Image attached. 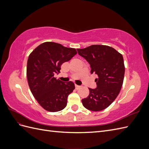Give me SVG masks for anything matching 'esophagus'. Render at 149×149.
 <instances>
[{
  "mask_svg": "<svg viewBox=\"0 0 149 149\" xmlns=\"http://www.w3.org/2000/svg\"><path fill=\"white\" fill-rule=\"evenodd\" d=\"M81 88V86H78V85H75V88L76 89H79Z\"/></svg>",
  "mask_w": 149,
  "mask_h": 149,
  "instance_id": "esophagus-1",
  "label": "esophagus"
}]
</instances>
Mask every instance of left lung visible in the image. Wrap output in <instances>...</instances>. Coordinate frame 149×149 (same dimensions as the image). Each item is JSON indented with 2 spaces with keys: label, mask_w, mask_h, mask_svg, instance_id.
I'll use <instances>...</instances> for the list:
<instances>
[{
  "label": "left lung",
  "mask_w": 149,
  "mask_h": 149,
  "mask_svg": "<svg viewBox=\"0 0 149 149\" xmlns=\"http://www.w3.org/2000/svg\"><path fill=\"white\" fill-rule=\"evenodd\" d=\"M91 66V74L97 75V88H89V96L82 100L83 106L93 111H100L109 106L118 94L123 84L125 67L123 56L109 46L93 45L77 49Z\"/></svg>",
  "instance_id": "8db88e82"
}]
</instances>
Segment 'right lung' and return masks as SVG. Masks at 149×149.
Returning a JSON list of instances; mask_svg holds the SVG:
<instances>
[{"label":"right lung","instance_id":"right-lung-1","mask_svg":"<svg viewBox=\"0 0 149 149\" xmlns=\"http://www.w3.org/2000/svg\"><path fill=\"white\" fill-rule=\"evenodd\" d=\"M76 53L75 48L45 42L29 55L26 66L29 86L36 100L45 110L58 112L66 106L68 96L74 89V84L56 79L54 74L59 73L61 65Z\"/></svg>","mask_w":149,"mask_h":149}]
</instances>
